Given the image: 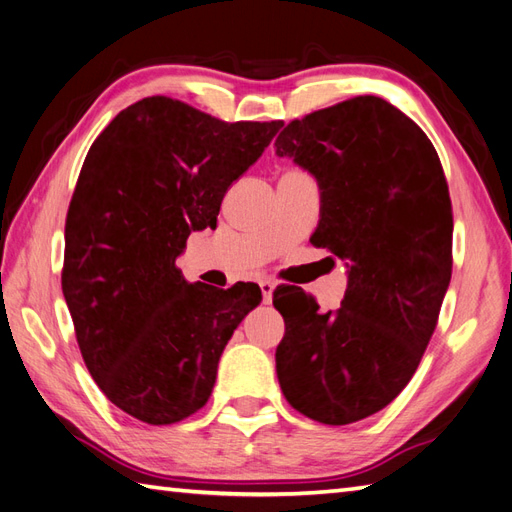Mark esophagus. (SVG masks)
<instances>
[{"label": "esophagus", "instance_id": "1", "mask_svg": "<svg viewBox=\"0 0 512 512\" xmlns=\"http://www.w3.org/2000/svg\"><path fill=\"white\" fill-rule=\"evenodd\" d=\"M277 283L272 279H261L259 281V290H261V296H264V303H270L272 301V292H275Z\"/></svg>", "mask_w": 512, "mask_h": 512}]
</instances>
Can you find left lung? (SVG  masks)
Returning <instances> with one entry per match:
<instances>
[{"label": "left lung", "mask_w": 512, "mask_h": 512, "mask_svg": "<svg viewBox=\"0 0 512 512\" xmlns=\"http://www.w3.org/2000/svg\"><path fill=\"white\" fill-rule=\"evenodd\" d=\"M275 148L318 181L312 244L349 268L336 312L290 285L275 290L279 386L305 417L355 423L408 386L436 329L454 233L443 165L423 130L377 95L290 122Z\"/></svg>", "instance_id": "8db88e82"}]
</instances>
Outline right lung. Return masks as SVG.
<instances>
[{
	"mask_svg": "<svg viewBox=\"0 0 512 512\" xmlns=\"http://www.w3.org/2000/svg\"><path fill=\"white\" fill-rule=\"evenodd\" d=\"M283 122H222L152 95L117 113L82 163L65 222L63 294L91 377L117 408L170 425L211 397L220 355L259 305L257 283L218 290L176 268L192 231Z\"/></svg>",
	"mask_w": 512,
	"mask_h": 512,
	"instance_id": "right-lung-1",
	"label": "right lung"
}]
</instances>
